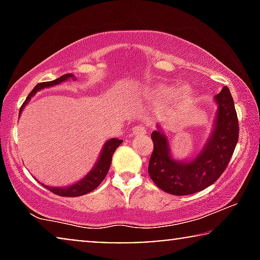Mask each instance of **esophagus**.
Instances as JSON below:
<instances>
[{
	"label": "esophagus",
	"instance_id": "1",
	"mask_svg": "<svg viewBox=\"0 0 260 260\" xmlns=\"http://www.w3.org/2000/svg\"><path fill=\"white\" fill-rule=\"evenodd\" d=\"M134 135H140V134H145L147 133V127L144 125H136L133 127Z\"/></svg>",
	"mask_w": 260,
	"mask_h": 260
}]
</instances>
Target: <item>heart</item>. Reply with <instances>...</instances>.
I'll list each match as a JSON object with an SVG mask.
<instances>
[{"mask_svg":"<svg viewBox=\"0 0 260 260\" xmlns=\"http://www.w3.org/2000/svg\"><path fill=\"white\" fill-rule=\"evenodd\" d=\"M175 93L174 88L172 86H168V85H161L157 90H156V95L162 101H168L169 98L173 97V94ZM193 97V92L188 86H183L181 87L176 93V98L177 102L180 104H183V103H188Z\"/></svg>","mask_w":260,"mask_h":260,"instance_id":"obj_1","label":"heart"}]
</instances>
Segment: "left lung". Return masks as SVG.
Here are the masks:
<instances>
[{"instance_id":"left-lung-1","label":"left lung","mask_w":260,"mask_h":260,"mask_svg":"<svg viewBox=\"0 0 260 260\" xmlns=\"http://www.w3.org/2000/svg\"><path fill=\"white\" fill-rule=\"evenodd\" d=\"M218 104L214 127L197 157L177 161L170 155L169 142L161 126L152 131L154 142L148 172L151 180L166 193L189 195L211 186L221 176L232 157L239 137V124L229 87L214 97Z\"/></svg>"}]
</instances>
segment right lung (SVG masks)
Returning a JSON list of instances; mask_svg holds the SVG:
<instances>
[{
    "mask_svg": "<svg viewBox=\"0 0 260 260\" xmlns=\"http://www.w3.org/2000/svg\"><path fill=\"white\" fill-rule=\"evenodd\" d=\"M67 79L76 80V78H74L72 73H67V74H63V76H61L55 80L45 81V83H39L37 86L33 88V91L28 94L26 101H24L22 106H21L19 116L21 115V112H22L24 106L28 104L29 99L33 97V95L37 93L38 91H40V90H42V88H46V87L54 86V85H58L60 83H62V81H66ZM122 142L123 141L118 140V138H111V140L106 141V143L104 144V147H103V149H102L101 155H99L98 161L95 162L93 168H92L91 172L88 173L87 175L84 177V179L78 181V182L71 184V186H67V187H48V186H45V184H42V186H45L48 190H51L52 193L59 195V197H80V195H85V194L90 193V191L94 190L95 188H97L99 184L102 183V181L105 179L106 174H108L109 169H110V166H111V159H112L113 152H115L116 149L118 148L120 144H122Z\"/></svg>",
    "mask_w": 260,
    "mask_h": 260,
    "instance_id": "right-lung-1",
    "label": "right lung"
}]
</instances>
